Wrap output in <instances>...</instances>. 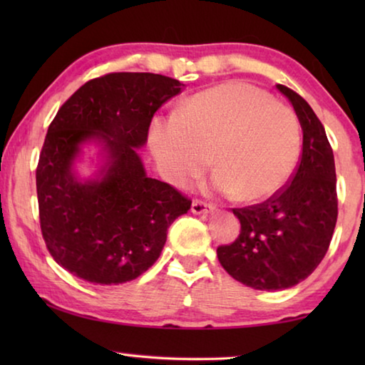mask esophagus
I'll return each instance as SVG.
<instances>
[{
	"instance_id": "34e87169",
	"label": "esophagus",
	"mask_w": 365,
	"mask_h": 365,
	"mask_svg": "<svg viewBox=\"0 0 365 365\" xmlns=\"http://www.w3.org/2000/svg\"><path fill=\"white\" fill-rule=\"evenodd\" d=\"M214 209L215 206L211 205V202H206L201 200H193V202H191V212L193 214H207V212H212Z\"/></svg>"
}]
</instances>
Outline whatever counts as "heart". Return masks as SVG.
<instances>
[{"instance_id": "b5f03b06", "label": "heart", "mask_w": 365, "mask_h": 365, "mask_svg": "<svg viewBox=\"0 0 365 365\" xmlns=\"http://www.w3.org/2000/svg\"><path fill=\"white\" fill-rule=\"evenodd\" d=\"M150 141L169 182L190 183L212 158L220 193L261 201L285 187L294 172L301 127L294 110L265 90L227 82L188 98L174 115L156 117Z\"/></svg>"}]
</instances>
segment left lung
Returning a JSON list of instances; mask_svg holds the SVG:
<instances>
[{
  "label": "left lung",
  "mask_w": 365,
  "mask_h": 365,
  "mask_svg": "<svg viewBox=\"0 0 365 365\" xmlns=\"http://www.w3.org/2000/svg\"><path fill=\"white\" fill-rule=\"evenodd\" d=\"M302 128L298 168L259 205L233 207L242 230L217 257L235 280L256 289H285L307 279L329 251L338 217L336 174L325 128L304 98L277 85Z\"/></svg>",
  "instance_id": "8db88e82"
}]
</instances>
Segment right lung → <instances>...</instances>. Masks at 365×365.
Returning <instances> with one entry per match:
<instances>
[{"label":"right lung","mask_w":365,"mask_h":365,"mask_svg":"<svg viewBox=\"0 0 365 365\" xmlns=\"http://www.w3.org/2000/svg\"><path fill=\"white\" fill-rule=\"evenodd\" d=\"M183 83L150 72H110L88 80L49 123L36 165L43 240L61 267L93 285H119L158 261L168 228L191 200L146 177L137 148L156 110ZM108 148L101 181L78 182L71 160L86 139Z\"/></svg>","instance_id":"obj_1"}]
</instances>
